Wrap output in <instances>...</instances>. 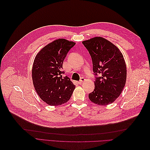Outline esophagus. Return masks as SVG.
Listing matches in <instances>:
<instances>
[{"label":"esophagus","mask_w":150,"mask_h":150,"mask_svg":"<svg viewBox=\"0 0 150 150\" xmlns=\"http://www.w3.org/2000/svg\"><path fill=\"white\" fill-rule=\"evenodd\" d=\"M84 81H85L84 78H83V77H82V78H81L80 79V80L78 81V83H79V84H82Z\"/></svg>","instance_id":"1"}]
</instances>
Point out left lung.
<instances>
[{
  "label": "left lung",
  "mask_w": 150,
  "mask_h": 150,
  "mask_svg": "<svg viewBox=\"0 0 150 150\" xmlns=\"http://www.w3.org/2000/svg\"><path fill=\"white\" fill-rule=\"evenodd\" d=\"M93 62L95 76L93 91L89 98L98 105H108L119 97L126 79V66L122 53L114 44L101 37L82 42Z\"/></svg>",
  "instance_id": "obj_1"
}]
</instances>
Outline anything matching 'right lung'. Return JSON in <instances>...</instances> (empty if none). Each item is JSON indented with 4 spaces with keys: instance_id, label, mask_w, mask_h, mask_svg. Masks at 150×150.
<instances>
[{
    "instance_id": "right-lung-1",
    "label": "right lung",
    "mask_w": 150,
    "mask_h": 150,
    "mask_svg": "<svg viewBox=\"0 0 150 150\" xmlns=\"http://www.w3.org/2000/svg\"><path fill=\"white\" fill-rule=\"evenodd\" d=\"M76 44L64 39L54 40L36 55L32 76L35 89L43 101L57 106L71 98L75 85L67 76L62 77V64L69 50Z\"/></svg>"
}]
</instances>
